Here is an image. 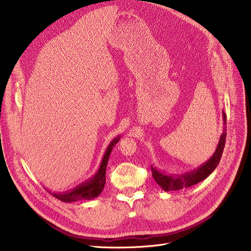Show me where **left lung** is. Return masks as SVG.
<instances>
[{
	"mask_svg": "<svg viewBox=\"0 0 251 251\" xmlns=\"http://www.w3.org/2000/svg\"><path fill=\"white\" fill-rule=\"evenodd\" d=\"M223 120L224 125L227 124V119H226V113L223 112ZM225 129H224V132L222 133L217 150L215 153L212 155L210 159L205 162L203 165H201L199 169H196L192 172H187L183 175H170L166 174L164 172L157 170L155 167L151 166V173L152 177L155 180V182L159 184V185L165 190V191H175L180 190L183 188H187L190 186L195 185V184L201 182L205 178H207L210 174L213 173V171L217 168L219 165L222 153L225 148V142H226V135Z\"/></svg>",
	"mask_w": 251,
	"mask_h": 251,
	"instance_id": "obj_1",
	"label": "left lung"
}]
</instances>
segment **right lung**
Wrapping results in <instances>:
<instances>
[{"label":"right lung","mask_w":251,"mask_h":251,"mask_svg":"<svg viewBox=\"0 0 251 251\" xmlns=\"http://www.w3.org/2000/svg\"><path fill=\"white\" fill-rule=\"evenodd\" d=\"M120 140V136L116 137L111 141L109 144V147L105 151V153L102 157V161L100 164V167L97 174L92 177L90 180L80 184L78 185L76 188L72 189L71 191H66L62 193H54L49 191L52 196L56 197L59 201H64V202H72V201H91L98 197L104 185H105V171H107V166L109 162V157L112 152L113 148L116 146V143Z\"/></svg>","instance_id":"right-lung-1"}]
</instances>
